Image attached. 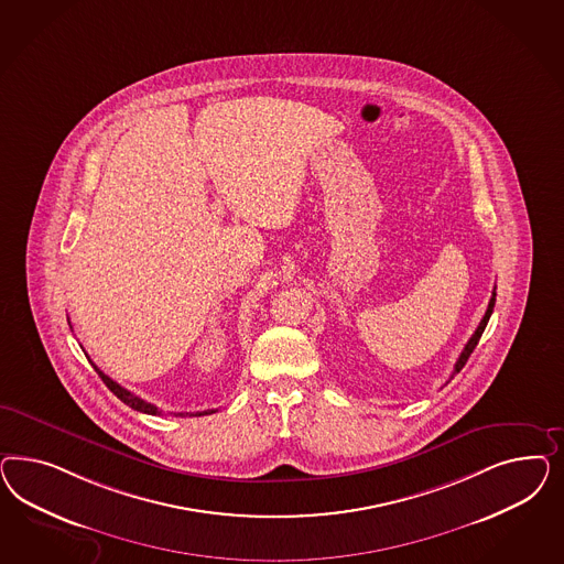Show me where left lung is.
Wrapping results in <instances>:
<instances>
[{
    "instance_id": "obj_1",
    "label": "left lung",
    "mask_w": 564,
    "mask_h": 564,
    "mask_svg": "<svg viewBox=\"0 0 564 564\" xmlns=\"http://www.w3.org/2000/svg\"><path fill=\"white\" fill-rule=\"evenodd\" d=\"M495 302H496V288L495 291H492V297H490V304H488V310H486V314H484V318H481V323H479L478 328H476V333L471 335V339L467 341V345H465V349L462 351V356H459V359H457V364H455V370H453V376L459 375L462 372L463 366H465V361L469 359V356L474 354V349H476V345H478L479 337H481V333H484V328H486V325H488V321H490V316H492V310H495ZM451 376V378H453Z\"/></svg>"
}]
</instances>
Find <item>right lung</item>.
<instances>
[{"label":"right lung","mask_w":564,"mask_h":564,"mask_svg":"<svg viewBox=\"0 0 564 564\" xmlns=\"http://www.w3.org/2000/svg\"><path fill=\"white\" fill-rule=\"evenodd\" d=\"M93 368L97 370V375L101 376L102 382H105V387L111 391V393L116 394L120 401H123L128 408H132L134 411H142V413H149V415H159L161 411L156 410L154 408L153 403H147L144 399H140V397H137L134 393H130L128 389H123V387H120L116 380H111L109 376L102 375L101 370L93 364ZM208 413H215V410H206V411H196V413H175V415H180V417H186V415H189V417H198V415H208Z\"/></svg>","instance_id":"add662e5"}]
</instances>
